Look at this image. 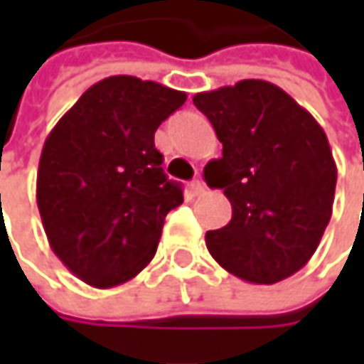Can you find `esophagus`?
Listing matches in <instances>:
<instances>
[{"label": "esophagus", "mask_w": 364, "mask_h": 364, "mask_svg": "<svg viewBox=\"0 0 364 364\" xmlns=\"http://www.w3.org/2000/svg\"><path fill=\"white\" fill-rule=\"evenodd\" d=\"M188 192L192 196H200V194H204V184L200 180H192L188 184Z\"/></svg>", "instance_id": "1"}]
</instances>
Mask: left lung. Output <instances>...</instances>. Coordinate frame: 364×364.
<instances>
[{
  "label": "left lung",
  "instance_id": "obj_1",
  "mask_svg": "<svg viewBox=\"0 0 364 364\" xmlns=\"http://www.w3.org/2000/svg\"><path fill=\"white\" fill-rule=\"evenodd\" d=\"M192 101L223 144L204 180L225 190L232 208L229 225L204 237L210 255L251 284L300 272L332 217L336 164L324 129L267 80H239Z\"/></svg>",
  "mask_w": 364,
  "mask_h": 364
}]
</instances>
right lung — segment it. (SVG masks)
Returning <instances> with one entry per match:
<instances>
[{
  "mask_svg": "<svg viewBox=\"0 0 364 364\" xmlns=\"http://www.w3.org/2000/svg\"><path fill=\"white\" fill-rule=\"evenodd\" d=\"M186 92L137 77L95 82L44 141L36 200L48 243L92 287L133 279L156 255L182 186L161 170L154 133Z\"/></svg>",
  "mask_w": 364,
  "mask_h": 364,
  "instance_id": "obj_1",
  "label": "right lung"
}]
</instances>
